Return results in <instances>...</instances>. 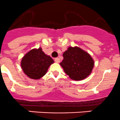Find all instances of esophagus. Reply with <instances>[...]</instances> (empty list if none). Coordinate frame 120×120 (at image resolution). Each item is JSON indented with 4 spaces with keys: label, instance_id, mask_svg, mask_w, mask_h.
I'll return each instance as SVG.
<instances>
[{
    "label": "esophagus",
    "instance_id": "obj_1",
    "mask_svg": "<svg viewBox=\"0 0 120 120\" xmlns=\"http://www.w3.org/2000/svg\"><path fill=\"white\" fill-rule=\"evenodd\" d=\"M54 60H55V62H56V63H58V62H60V58H55Z\"/></svg>",
    "mask_w": 120,
    "mask_h": 120
}]
</instances>
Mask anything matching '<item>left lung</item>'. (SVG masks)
<instances>
[{
    "instance_id": "8db88e82",
    "label": "left lung",
    "mask_w": 120,
    "mask_h": 120,
    "mask_svg": "<svg viewBox=\"0 0 120 120\" xmlns=\"http://www.w3.org/2000/svg\"><path fill=\"white\" fill-rule=\"evenodd\" d=\"M64 60L60 65L72 79H85L92 72L94 61L90 55L79 47H69L63 54Z\"/></svg>"
}]
</instances>
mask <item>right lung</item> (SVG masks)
Wrapping results in <instances>:
<instances>
[{
    "mask_svg": "<svg viewBox=\"0 0 120 120\" xmlns=\"http://www.w3.org/2000/svg\"><path fill=\"white\" fill-rule=\"evenodd\" d=\"M54 60L45 54L41 48L32 49L22 58L21 66L25 74L33 79H39L47 73Z\"/></svg>",
    "mask_w": 120,
    "mask_h": 120,
    "instance_id": "right-lung-1",
    "label": "right lung"
}]
</instances>
